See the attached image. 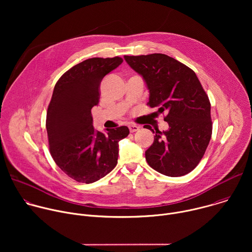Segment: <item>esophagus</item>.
<instances>
[{
	"instance_id": "1",
	"label": "esophagus",
	"mask_w": 252,
	"mask_h": 252,
	"mask_svg": "<svg viewBox=\"0 0 252 252\" xmlns=\"http://www.w3.org/2000/svg\"><path fill=\"white\" fill-rule=\"evenodd\" d=\"M128 128H129V131H130V132H134V131H136V130L139 129V126H136V125H129V126H128Z\"/></svg>"
}]
</instances>
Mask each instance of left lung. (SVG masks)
<instances>
[{
    "instance_id": "8db88e82",
    "label": "left lung",
    "mask_w": 252,
    "mask_h": 252,
    "mask_svg": "<svg viewBox=\"0 0 252 252\" xmlns=\"http://www.w3.org/2000/svg\"><path fill=\"white\" fill-rule=\"evenodd\" d=\"M124 58L146 82L148 104L166 115L168 129H156L146 152L148 163L167 176L188 174L202 158L212 132L210 102L199 80L191 68L163 54Z\"/></svg>"
}]
</instances>
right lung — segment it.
<instances>
[{"mask_svg": "<svg viewBox=\"0 0 252 252\" xmlns=\"http://www.w3.org/2000/svg\"><path fill=\"white\" fill-rule=\"evenodd\" d=\"M122 63L120 57L88 59L66 70L55 86L46 121L50 153L78 183L92 184L111 172L118 163L119 141L129 133L125 126L106 128V133L93 126L100 82Z\"/></svg>", "mask_w": 252, "mask_h": 252, "instance_id": "1", "label": "right lung"}]
</instances>
